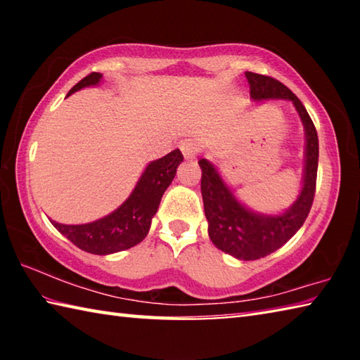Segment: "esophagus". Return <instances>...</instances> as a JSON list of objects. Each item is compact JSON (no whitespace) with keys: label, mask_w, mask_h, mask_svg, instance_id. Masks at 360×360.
Wrapping results in <instances>:
<instances>
[{"label":"esophagus","mask_w":360,"mask_h":360,"mask_svg":"<svg viewBox=\"0 0 360 360\" xmlns=\"http://www.w3.org/2000/svg\"><path fill=\"white\" fill-rule=\"evenodd\" d=\"M179 149L182 152V155H184V158H195V155H197V146H195V143L192 141V139H184V141L179 143Z\"/></svg>","instance_id":"1"}]
</instances>
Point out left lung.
Masks as SVG:
<instances>
[{"label": "left lung", "mask_w": 360, "mask_h": 360, "mask_svg": "<svg viewBox=\"0 0 360 360\" xmlns=\"http://www.w3.org/2000/svg\"><path fill=\"white\" fill-rule=\"evenodd\" d=\"M245 75L252 101H292L304 129L302 191L295 202L279 214H264L249 210L235 197L233 191L210 160L206 158L198 160V165L202 168L205 216L208 219V235L212 245L238 260H257L285 245L308 217L316 191L319 139L307 109L284 84L251 71H246Z\"/></svg>", "instance_id": "8db88e82"}]
</instances>
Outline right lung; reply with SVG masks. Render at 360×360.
<instances>
[{"instance_id": "1", "label": "right lung", "mask_w": 360, "mask_h": 360, "mask_svg": "<svg viewBox=\"0 0 360 360\" xmlns=\"http://www.w3.org/2000/svg\"><path fill=\"white\" fill-rule=\"evenodd\" d=\"M101 79V72L85 76L70 90L66 98L84 87L98 85ZM182 160L184 157L181 150L174 149L165 157L150 162L138 179L130 197L111 214L98 221L77 225L51 222L72 245L90 254L108 255L136 246L149 233L152 217L158 210L162 195L172 184Z\"/></svg>"}]
</instances>
